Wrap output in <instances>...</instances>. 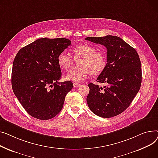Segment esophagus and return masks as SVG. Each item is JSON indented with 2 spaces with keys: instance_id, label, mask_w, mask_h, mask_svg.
<instances>
[{
  "instance_id": "34e87169",
  "label": "esophagus",
  "mask_w": 158,
  "mask_h": 158,
  "mask_svg": "<svg viewBox=\"0 0 158 158\" xmlns=\"http://www.w3.org/2000/svg\"><path fill=\"white\" fill-rule=\"evenodd\" d=\"M81 85V83H73V86L74 87H78Z\"/></svg>"
}]
</instances>
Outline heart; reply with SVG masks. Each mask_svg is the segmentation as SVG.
Segmentation results:
<instances>
[{
    "label": "heart",
    "mask_w": 158,
    "mask_h": 158,
    "mask_svg": "<svg viewBox=\"0 0 158 158\" xmlns=\"http://www.w3.org/2000/svg\"><path fill=\"white\" fill-rule=\"evenodd\" d=\"M74 59L80 60V69L72 71L66 75L67 80L75 83L84 80L89 75H95L103 71L106 64L105 53L101 50H96L94 46L86 44H81L72 48ZM57 63L60 69L68 71L73 66L74 60L66 52L59 53L57 57Z\"/></svg>",
    "instance_id": "1"
}]
</instances>
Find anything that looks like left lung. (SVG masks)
<instances>
[{
  "mask_svg": "<svg viewBox=\"0 0 158 158\" xmlns=\"http://www.w3.org/2000/svg\"><path fill=\"white\" fill-rule=\"evenodd\" d=\"M85 40L105 46L107 63L96 81L104 88L90 83L87 105L94 114L110 118L123 112L130 105L142 83L141 62L134 48L119 37H88Z\"/></svg>",
  "mask_w": 158,
  "mask_h": 158,
  "instance_id": "1",
  "label": "left lung"
}]
</instances>
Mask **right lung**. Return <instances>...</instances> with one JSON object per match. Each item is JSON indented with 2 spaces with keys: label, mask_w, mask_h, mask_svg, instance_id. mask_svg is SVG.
I'll use <instances>...</instances> for the list:
<instances>
[{
  "label": "right lung",
  "mask_w": 158,
  "mask_h": 158,
  "mask_svg": "<svg viewBox=\"0 0 158 158\" xmlns=\"http://www.w3.org/2000/svg\"><path fill=\"white\" fill-rule=\"evenodd\" d=\"M71 44L66 38H40L17 53L13 64L12 88L32 117L48 120L61 111L73 85L70 81H58L62 73L57 57Z\"/></svg>",
  "instance_id": "1"
}]
</instances>
